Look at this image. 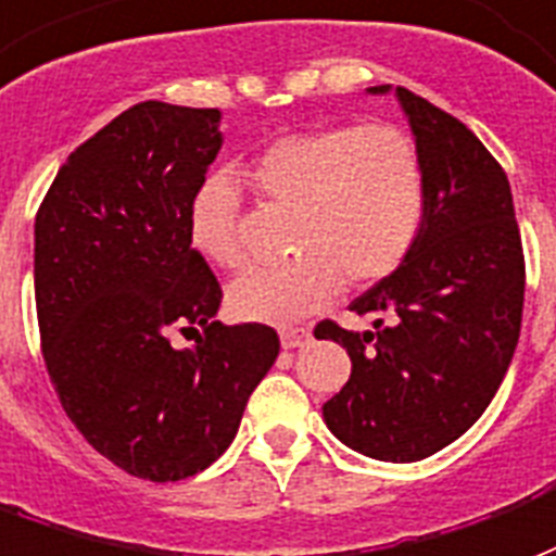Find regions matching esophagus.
Here are the masks:
<instances>
[{"label":"esophagus","instance_id":"34e87169","mask_svg":"<svg viewBox=\"0 0 556 556\" xmlns=\"http://www.w3.org/2000/svg\"><path fill=\"white\" fill-rule=\"evenodd\" d=\"M311 340L307 328H281V346L283 350H295V346H305Z\"/></svg>","mask_w":556,"mask_h":556}]
</instances>
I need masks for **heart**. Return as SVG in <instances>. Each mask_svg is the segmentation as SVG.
Segmentation results:
<instances>
[{
	"instance_id": "1",
	"label": "heart",
	"mask_w": 556,
	"mask_h": 556,
	"mask_svg": "<svg viewBox=\"0 0 556 556\" xmlns=\"http://www.w3.org/2000/svg\"><path fill=\"white\" fill-rule=\"evenodd\" d=\"M251 186L295 210L299 257L257 266L230 283V314L290 326L328 305L350 283L382 281L415 249L427 177L415 139L391 124L290 132L249 165ZM239 194L228 174H210L189 201V242L204 261L239 266Z\"/></svg>"
}]
</instances>
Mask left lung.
<instances>
[{"instance_id": "obj_1", "label": "left lung", "mask_w": 556, "mask_h": 556, "mask_svg": "<svg viewBox=\"0 0 556 556\" xmlns=\"http://www.w3.org/2000/svg\"><path fill=\"white\" fill-rule=\"evenodd\" d=\"M427 210L400 269L350 305L370 331L319 323L340 343L350 382L323 406L331 435L379 462H420L465 435L504 382L525 307V254L504 168L462 121L400 85Z\"/></svg>"}]
</instances>
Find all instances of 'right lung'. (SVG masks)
Here are the masks:
<instances>
[{"label":"right lung","instance_id":"right-lung-1","mask_svg":"<svg viewBox=\"0 0 556 556\" xmlns=\"http://www.w3.org/2000/svg\"><path fill=\"white\" fill-rule=\"evenodd\" d=\"M218 109L139 103L73 150L35 218L43 362L85 441L168 483L230 447L278 358L261 323H216L222 287L189 242V201L225 144ZM174 327L205 328L174 351Z\"/></svg>","mask_w":556,"mask_h":556}]
</instances>
